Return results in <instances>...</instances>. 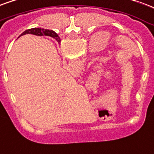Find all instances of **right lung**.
I'll return each instance as SVG.
<instances>
[{"label":"right lung","mask_w":154,"mask_h":154,"mask_svg":"<svg viewBox=\"0 0 154 154\" xmlns=\"http://www.w3.org/2000/svg\"><path fill=\"white\" fill-rule=\"evenodd\" d=\"M25 34H33V35H36V36H51V37H54V39L56 40L59 43L60 42V38L59 37V36H58V34L53 30L44 29V28H31V29H28V30L24 31V32H23L19 36H23V35H25Z\"/></svg>","instance_id":"obj_1"}]
</instances>
